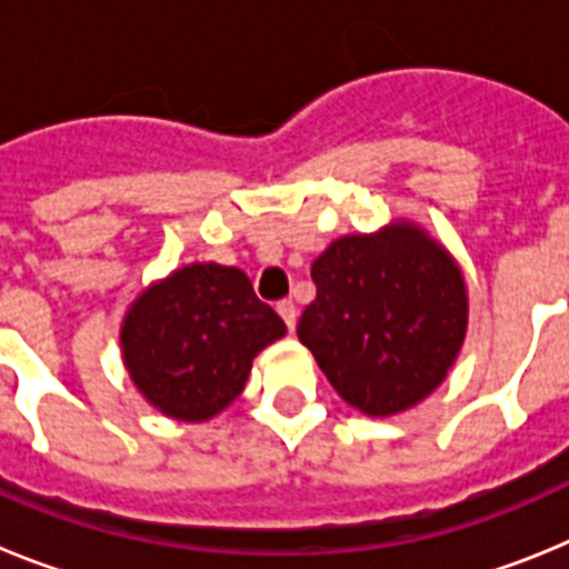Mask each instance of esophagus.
Masks as SVG:
<instances>
[{"mask_svg": "<svg viewBox=\"0 0 569 569\" xmlns=\"http://www.w3.org/2000/svg\"><path fill=\"white\" fill-rule=\"evenodd\" d=\"M276 310H279V316L284 319V325H288V330L296 328V305L290 299H281L279 305H276Z\"/></svg>", "mask_w": 569, "mask_h": 569, "instance_id": "esophagus-1", "label": "esophagus"}]
</instances>
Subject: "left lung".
<instances>
[{
	"label": "left lung",
	"mask_w": 569,
	"mask_h": 569,
	"mask_svg": "<svg viewBox=\"0 0 569 569\" xmlns=\"http://www.w3.org/2000/svg\"><path fill=\"white\" fill-rule=\"evenodd\" d=\"M299 341L359 413L399 416L447 379L470 319L459 261L410 219L347 233L313 261Z\"/></svg>",
	"instance_id": "obj_1"
}]
</instances>
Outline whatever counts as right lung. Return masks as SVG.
<instances>
[{"label": "right lung", "mask_w": 569, "mask_h": 569, "mask_svg": "<svg viewBox=\"0 0 569 569\" xmlns=\"http://www.w3.org/2000/svg\"><path fill=\"white\" fill-rule=\"evenodd\" d=\"M288 333L239 268L193 261L130 301L119 347L130 381L150 407L202 425L233 405L256 356Z\"/></svg>", "instance_id": "1"}]
</instances>
